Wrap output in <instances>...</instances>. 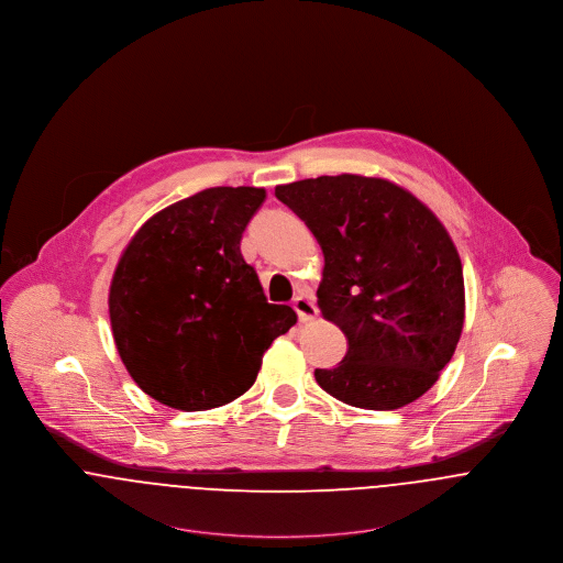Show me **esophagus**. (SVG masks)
<instances>
[{
  "label": "esophagus",
  "mask_w": 563,
  "mask_h": 563,
  "mask_svg": "<svg viewBox=\"0 0 563 563\" xmlns=\"http://www.w3.org/2000/svg\"><path fill=\"white\" fill-rule=\"evenodd\" d=\"M294 308H296V312H298L299 321H310V319H314L317 312H319L314 299H312L310 294H306V291H301V294H298V296L294 298Z\"/></svg>",
  "instance_id": "34e87169"
}]
</instances>
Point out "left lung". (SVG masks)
Listing matches in <instances>:
<instances>
[{"instance_id": "1", "label": "left lung", "mask_w": 563, "mask_h": 563, "mask_svg": "<svg viewBox=\"0 0 563 563\" xmlns=\"http://www.w3.org/2000/svg\"><path fill=\"white\" fill-rule=\"evenodd\" d=\"M274 194L321 244L319 308L349 340L340 364L314 369L321 389L367 410L419 399L463 330L462 260L444 225L385 178L319 176Z\"/></svg>"}]
</instances>
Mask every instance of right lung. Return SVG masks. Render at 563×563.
<instances>
[{
    "mask_svg": "<svg viewBox=\"0 0 563 563\" xmlns=\"http://www.w3.org/2000/svg\"><path fill=\"white\" fill-rule=\"evenodd\" d=\"M265 189L212 187L151 217L123 251L108 296L117 351L146 396L196 412L251 389L291 306L267 303L240 240Z\"/></svg>",
    "mask_w": 563,
    "mask_h": 563,
    "instance_id": "obj_1",
    "label": "right lung"
}]
</instances>
